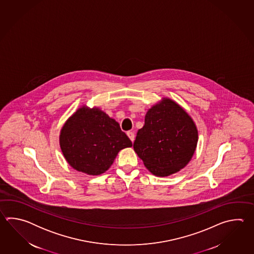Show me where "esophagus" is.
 <instances>
[{
  "label": "esophagus",
  "instance_id": "1",
  "mask_svg": "<svg viewBox=\"0 0 254 254\" xmlns=\"http://www.w3.org/2000/svg\"><path fill=\"white\" fill-rule=\"evenodd\" d=\"M127 135L129 136V139H130V140H131V141H133V140H134L135 135L134 132H133L132 130H129V131H127Z\"/></svg>",
  "mask_w": 254,
  "mask_h": 254
}]
</instances>
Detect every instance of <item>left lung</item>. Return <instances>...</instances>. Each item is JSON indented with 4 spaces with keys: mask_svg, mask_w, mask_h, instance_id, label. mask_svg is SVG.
Segmentation results:
<instances>
[{
    "mask_svg": "<svg viewBox=\"0 0 254 254\" xmlns=\"http://www.w3.org/2000/svg\"><path fill=\"white\" fill-rule=\"evenodd\" d=\"M197 141L192 120L178 104L165 99L147 112L133 149L151 173L164 177L190 162Z\"/></svg>",
    "mask_w": 254,
    "mask_h": 254,
    "instance_id": "8db88e82",
    "label": "left lung"
}]
</instances>
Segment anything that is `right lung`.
I'll return each mask as SVG.
<instances>
[{"label": "right lung", "instance_id": "obj_1", "mask_svg": "<svg viewBox=\"0 0 254 254\" xmlns=\"http://www.w3.org/2000/svg\"><path fill=\"white\" fill-rule=\"evenodd\" d=\"M60 144L70 166L90 175L106 172L122 149L132 146L115 120L99 109L87 107L66 122Z\"/></svg>", "mask_w": 254, "mask_h": 254}]
</instances>
